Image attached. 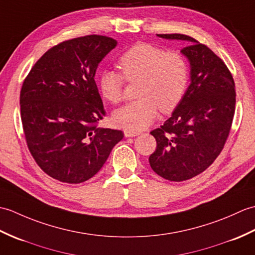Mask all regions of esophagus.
<instances>
[{
    "label": "esophagus",
    "instance_id": "esophagus-1",
    "mask_svg": "<svg viewBox=\"0 0 255 255\" xmlns=\"http://www.w3.org/2000/svg\"><path fill=\"white\" fill-rule=\"evenodd\" d=\"M142 133L138 132V131H128V129H126L124 131V135H126V137H134V136H137V135H140Z\"/></svg>",
    "mask_w": 255,
    "mask_h": 255
}]
</instances>
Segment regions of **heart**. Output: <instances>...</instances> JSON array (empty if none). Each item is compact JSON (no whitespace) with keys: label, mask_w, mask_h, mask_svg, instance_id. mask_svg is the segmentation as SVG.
Returning <instances> with one entry per match:
<instances>
[{"label":"heart","mask_w":255,"mask_h":255,"mask_svg":"<svg viewBox=\"0 0 255 255\" xmlns=\"http://www.w3.org/2000/svg\"><path fill=\"white\" fill-rule=\"evenodd\" d=\"M121 73L105 70L98 77L103 97L111 104L123 98L124 82H138L139 98L113 113L117 127L128 131H142L154 122L158 109L173 111L183 99L190 78L189 64L178 52H166L150 43L139 42L128 48L118 62Z\"/></svg>","instance_id":"heart-1"}]
</instances>
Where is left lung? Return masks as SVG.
<instances>
[{"instance_id": "1", "label": "left lung", "mask_w": 255, "mask_h": 255, "mask_svg": "<svg viewBox=\"0 0 255 255\" xmlns=\"http://www.w3.org/2000/svg\"><path fill=\"white\" fill-rule=\"evenodd\" d=\"M158 37L189 41L182 52L191 64V84L172 116L150 134L156 150L152 170L181 182L202 173L223 150L236 109V85L225 62L207 46L182 33Z\"/></svg>"}]
</instances>
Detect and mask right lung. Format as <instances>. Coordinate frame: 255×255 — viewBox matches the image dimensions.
Returning a JSON list of instances; mask_svg holds the SVG:
<instances>
[{
    "label": "right lung",
    "mask_w": 255,
    "mask_h": 255,
    "mask_svg": "<svg viewBox=\"0 0 255 255\" xmlns=\"http://www.w3.org/2000/svg\"><path fill=\"white\" fill-rule=\"evenodd\" d=\"M117 44L99 35L62 41L36 62L22 83L20 118L28 149L42 171L61 182L94 177L124 136L119 129L97 128L106 110L96 70Z\"/></svg>",
    "instance_id": "add662e5"
}]
</instances>
